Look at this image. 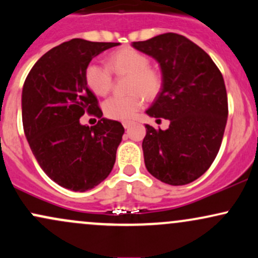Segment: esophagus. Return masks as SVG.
Here are the masks:
<instances>
[{
    "mask_svg": "<svg viewBox=\"0 0 258 258\" xmlns=\"http://www.w3.org/2000/svg\"><path fill=\"white\" fill-rule=\"evenodd\" d=\"M122 124H123L124 128H130V127L132 126V122H130V121H123Z\"/></svg>",
    "mask_w": 258,
    "mask_h": 258,
    "instance_id": "1",
    "label": "esophagus"
}]
</instances>
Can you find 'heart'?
Listing matches in <instances>:
<instances>
[{"label":"heart","instance_id":"obj_1","mask_svg":"<svg viewBox=\"0 0 258 258\" xmlns=\"http://www.w3.org/2000/svg\"><path fill=\"white\" fill-rule=\"evenodd\" d=\"M106 66L89 63L86 69V82L94 94L106 95L112 86L111 72L126 76L127 95H114L104 104V112L114 120L128 121L143 106V96L154 98L160 92L163 78L157 70L149 67V58L134 47H123L107 57Z\"/></svg>","mask_w":258,"mask_h":258}]
</instances>
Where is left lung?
Segmentation results:
<instances>
[{
	"mask_svg": "<svg viewBox=\"0 0 258 258\" xmlns=\"http://www.w3.org/2000/svg\"><path fill=\"white\" fill-rule=\"evenodd\" d=\"M132 46L161 70L163 86L146 112L170 121L165 131L146 124V168L161 182L186 185L202 176L219 152L228 118L224 79L208 53L183 35L161 34Z\"/></svg>",
	"mask_w": 258,
	"mask_h": 258,
	"instance_id": "1",
	"label": "left lung"
}]
</instances>
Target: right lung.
Wrapping results in <instances>:
<instances>
[{
  "label": "right lung",
  "instance_id": "right-lung-1",
  "mask_svg": "<svg viewBox=\"0 0 258 258\" xmlns=\"http://www.w3.org/2000/svg\"><path fill=\"white\" fill-rule=\"evenodd\" d=\"M117 45L62 42L36 61L24 82L22 118L30 149L45 174L71 191L94 188L114 168L124 128L103 117L86 69L93 57ZM86 112L101 118L95 126L79 122Z\"/></svg>",
  "mask_w": 258,
  "mask_h": 258
}]
</instances>
